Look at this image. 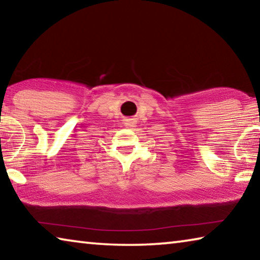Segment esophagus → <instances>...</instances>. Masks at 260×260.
I'll return each mask as SVG.
<instances>
[{
  "instance_id": "esophagus-1",
  "label": "esophagus",
  "mask_w": 260,
  "mask_h": 260,
  "mask_svg": "<svg viewBox=\"0 0 260 260\" xmlns=\"http://www.w3.org/2000/svg\"><path fill=\"white\" fill-rule=\"evenodd\" d=\"M124 126L126 128H134L136 127V121L134 119H126L124 121Z\"/></svg>"
}]
</instances>
